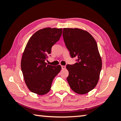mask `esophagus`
<instances>
[{"instance_id": "obj_1", "label": "esophagus", "mask_w": 121, "mask_h": 121, "mask_svg": "<svg viewBox=\"0 0 121 121\" xmlns=\"http://www.w3.org/2000/svg\"><path fill=\"white\" fill-rule=\"evenodd\" d=\"M61 68H62V69H63V70H64V69H65L66 66L65 65H62L61 66Z\"/></svg>"}]
</instances>
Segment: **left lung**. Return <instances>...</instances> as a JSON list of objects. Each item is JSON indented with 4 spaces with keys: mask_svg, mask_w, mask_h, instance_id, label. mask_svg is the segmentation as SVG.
Returning a JSON list of instances; mask_svg holds the SVG:
<instances>
[{
    "mask_svg": "<svg viewBox=\"0 0 121 121\" xmlns=\"http://www.w3.org/2000/svg\"><path fill=\"white\" fill-rule=\"evenodd\" d=\"M63 38L71 58H77L76 63L66 66L68 83L76 93L86 94L97 85L102 68L97 43L88 32L76 28H64Z\"/></svg>",
    "mask_w": 121,
    "mask_h": 121,
    "instance_id": "1",
    "label": "left lung"
}]
</instances>
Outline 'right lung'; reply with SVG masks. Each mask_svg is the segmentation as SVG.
<instances>
[{"instance_id": "1", "label": "right lung", "mask_w": 121, "mask_h": 121, "mask_svg": "<svg viewBox=\"0 0 121 121\" xmlns=\"http://www.w3.org/2000/svg\"><path fill=\"white\" fill-rule=\"evenodd\" d=\"M62 32V29L44 28L35 33L28 41L21 67L25 83L34 93L39 95L48 93L53 78L61 70V65H49L46 61Z\"/></svg>"}]
</instances>
